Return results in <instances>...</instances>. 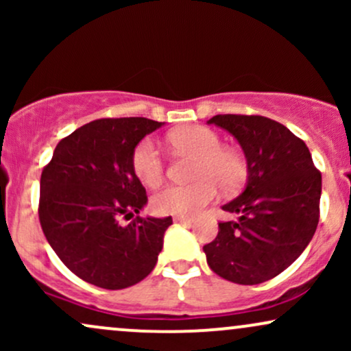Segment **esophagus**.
<instances>
[{"label": "esophagus", "mask_w": 351, "mask_h": 351, "mask_svg": "<svg viewBox=\"0 0 351 351\" xmlns=\"http://www.w3.org/2000/svg\"><path fill=\"white\" fill-rule=\"evenodd\" d=\"M173 221H175V223H181V224H191L193 223V217L175 216V217H173Z\"/></svg>", "instance_id": "obj_1"}]
</instances>
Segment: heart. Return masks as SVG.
<instances>
[{"label": "heart", "instance_id": "1", "mask_svg": "<svg viewBox=\"0 0 351 351\" xmlns=\"http://www.w3.org/2000/svg\"><path fill=\"white\" fill-rule=\"evenodd\" d=\"M170 143L181 153L196 156L189 184H170L152 198L156 215L193 216L217 196V184L232 191L245 178L243 158L223 148V140L215 130L201 125H188L171 132ZM132 168L145 186H156L165 176V162L152 138H143L132 153Z\"/></svg>", "mask_w": 351, "mask_h": 351}]
</instances>
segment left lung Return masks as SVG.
<instances>
[{"label": "left lung", "mask_w": 351, "mask_h": 351, "mask_svg": "<svg viewBox=\"0 0 351 351\" xmlns=\"http://www.w3.org/2000/svg\"><path fill=\"white\" fill-rule=\"evenodd\" d=\"M208 123L239 142L247 160V184L223 206L239 219L221 221L216 239L203 251L211 271L223 279L261 284L285 271L315 234L322 175L304 140L276 120L226 114Z\"/></svg>", "instance_id": "8db88e82"}]
</instances>
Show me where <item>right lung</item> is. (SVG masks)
<instances>
[{
  "instance_id": "add662e5",
  "label": "right lung",
  "mask_w": 351,
  "mask_h": 351,
  "mask_svg": "<svg viewBox=\"0 0 351 351\" xmlns=\"http://www.w3.org/2000/svg\"><path fill=\"white\" fill-rule=\"evenodd\" d=\"M162 125L143 117L94 120L60 140L44 167L38 209L43 232L66 267L88 284L127 289L158 261L173 219L138 216L148 198L132 153Z\"/></svg>"
}]
</instances>
